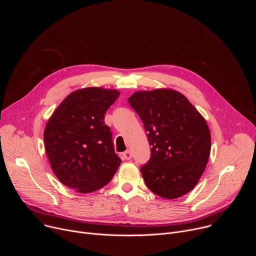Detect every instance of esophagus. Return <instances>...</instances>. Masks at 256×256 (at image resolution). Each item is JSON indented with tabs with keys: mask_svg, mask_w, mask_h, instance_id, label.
<instances>
[{
	"mask_svg": "<svg viewBox=\"0 0 256 256\" xmlns=\"http://www.w3.org/2000/svg\"><path fill=\"white\" fill-rule=\"evenodd\" d=\"M122 157H124V159H126V160H130V159H132V152H130V150L126 151V152L122 154Z\"/></svg>",
	"mask_w": 256,
	"mask_h": 256,
	"instance_id": "obj_1",
	"label": "esophagus"
}]
</instances>
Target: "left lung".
<instances>
[{
  "mask_svg": "<svg viewBox=\"0 0 256 256\" xmlns=\"http://www.w3.org/2000/svg\"><path fill=\"white\" fill-rule=\"evenodd\" d=\"M128 103L140 118L151 158L140 167L144 181L157 196L174 200L198 184L210 153V132L188 99L173 89L138 91Z\"/></svg>",
  "mask_w": 256,
  "mask_h": 256,
  "instance_id": "1",
  "label": "left lung"
}]
</instances>
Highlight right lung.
<instances>
[{"label": "right lung", "mask_w": 256, "mask_h": 256, "mask_svg": "<svg viewBox=\"0 0 256 256\" xmlns=\"http://www.w3.org/2000/svg\"><path fill=\"white\" fill-rule=\"evenodd\" d=\"M120 91L88 87L68 94L46 122L44 138L50 167L62 184L80 194L100 190L122 160L114 153L104 114Z\"/></svg>", "instance_id": "obj_1"}]
</instances>
